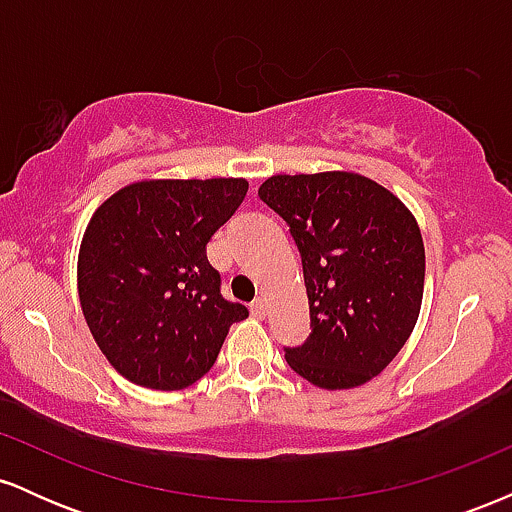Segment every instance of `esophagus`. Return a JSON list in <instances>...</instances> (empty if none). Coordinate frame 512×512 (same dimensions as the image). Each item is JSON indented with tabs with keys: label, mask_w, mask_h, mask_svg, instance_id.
I'll list each match as a JSON object with an SVG mask.
<instances>
[{
	"label": "esophagus",
	"mask_w": 512,
	"mask_h": 512,
	"mask_svg": "<svg viewBox=\"0 0 512 512\" xmlns=\"http://www.w3.org/2000/svg\"><path fill=\"white\" fill-rule=\"evenodd\" d=\"M250 310L255 317H264V313H267V301H264V298H255V301L250 303Z\"/></svg>",
	"instance_id": "esophagus-1"
}]
</instances>
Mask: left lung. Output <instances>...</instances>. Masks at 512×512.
I'll list each match as a JSON object with an SVG mask.
<instances>
[{"instance_id":"8db88e82","label":"left lung","mask_w":512,"mask_h":512,"mask_svg":"<svg viewBox=\"0 0 512 512\" xmlns=\"http://www.w3.org/2000/svg\"><path fill=\"white\" fill-rule=\"evenodd\" d=\"M301 250L313 334L286 361L322 390L366 385L421 313L426 250L397 195L351 170L272 175L257 190Z\"/></svg>"}]
</instances>
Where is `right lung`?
Segmentation results:
<instances>
[{
	"instance_id": "add662e5",
	"label": "right lung",
	"mask_w": 512,
	"mask_h": 512,
	"mask_svg": "<svg viewBox=\"0 0 512 512\" xmlns=\"http://www.w3.org/2000/svg\"><path fill=\"white\" fill-rule=\"evenodd\" d=\"M245 195V178H149L93 211L76 262L79 301L98 349L129 383L185 390L248 317L221 296L207 260L211 236Z\"/></svg>"
}]
</instances>
